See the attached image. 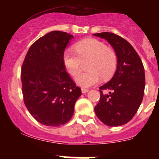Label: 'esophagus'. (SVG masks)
I'll return each mask as SVG.
<instances>
[{"label":"esophagus","mask_w":159,"mask_h":159,"mask_svg":"<svg viewBox=\"0 0 159 159\" xmlns=\"http://www.w3.org/2000/svg\"><path fill=\"white\" fill-rule=\"evenodd\" d=\"M89 91L88 89H86V88H82L81 89V93H87Z\"/></svg>","instance_id":"34e87169"}]
</instances>
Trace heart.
Here are the masks:
<instances>
[{
    "instance_id": "obj_1",
    "label": "heart",
    "mask_w": 159,
    "mask_h": 159,
    "mask_svg": "<svg viewBox=\"0 0 159 159\" xmlns=\"http://www.w3.org/2000/svg\"><path fill=\"white\" fill-rule=\"evenodd\" d=\"M76 53L66 50L63 53V61L66 69L72 75H75L80 69L81 61L90 59L87 72L82 73L75 78L78 86L87 88L105 79L111 78L116 67V55L113 49L107 48L99 40L89 38L78 42L74 45Z\"/></svg>"
}]
</instances>
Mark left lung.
<instances>
[{"mask_svg": "<svg viewBox=\"0 0 159 159\" xmlns=\"http://www.w3.org/2000/svg\"><path fill=\"white\" fill-rule=\"evenodd\" d=\"M93 35L107 41L117 58L114 76L99 87L101 96L95 113L105 125L120 126L132 119L142 102L145 88L143 65L134 48L121 36L109 32ZM103 89L110 92L104 94Z\"/></svg>", "mask_w": 159, "mask_h": 159, "instance_id": "8db88e82", "label": "left lung"}]
</instances>
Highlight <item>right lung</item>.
Masks as SVG:
<instances>
[{"instance_id": "add662e5", "label": "right lung", "mask_w": 159, "mask_h": 159, "mask_svg": "<svg viewBox=\"0 0 159 159\" xmlns=\"http://www.w3.org/2000/svg\"><path fill=\"white\" fill-rule=\"evenodd\" d=\"M74 36L54 30L36 40L21 67L25 106L39 123L60 126L70 120L81 88L66 72L63 55Z\"/></svg>"}]
</instances>
